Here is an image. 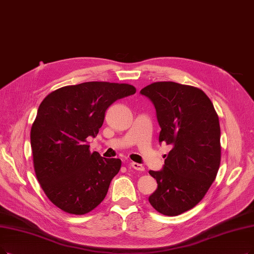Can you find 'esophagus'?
Returning <instances> with one entry per match:
<instances>
[{"mask_svg":"<svg viewBox=\"0 0 254 254\" xmlns=\"http://www.w3.org/2000/svg\"><path fill=\"white\" fill-rule=\"evenodd\" d=\"M130 166L132 167L134 170H136V171H139V172H143V171H145V167H144L143 165L137 164V162H131Z\"/></svg>","mask_w":254,"mask_h":254,"instance_id":"obj_1","label":"esophagus"}]
</instances>
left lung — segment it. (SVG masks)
<instances>
[{"instance_id":"left-lung-1","label":"left lung","mask_w":254,"mask_h":254,"mask_svg":"<svg viewBox=\"0 0 254 254\" xmlns=\"http://www.w3.org/2000/svg\"><path fill=\"white\" fill-rule=\"evenodd\" d=\"M140 94L155 106L159 143L172 147L164 169L149 171L157 181L149 202L162 215L178 216L196 206L216 179L221 161L219 117L209 98L195 86L160 81Z\"/></svg>"}]
</instances>
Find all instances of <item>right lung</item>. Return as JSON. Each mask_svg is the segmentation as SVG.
I'll return each instance as SVG.
<instances>
[{
	"mask_svg": "<svg viewBox=\"0 0 254 254\" xmlns=\"http://www.w3.org/2000/svg\"><path fill=\"white\" fill-rule=\"evenodd\" d=\"M135 92L127 83L92 81L60 87L40 103L30 133L34 171L58 208L84 215L104 200L122 161L92 153L86 138L98 134L115 101Z\"/></svg>",
	"mask_w": 254,
	"mask_h": 254,
	"instance_id": "1",
	"label": "right lung"
}]
</instances>
